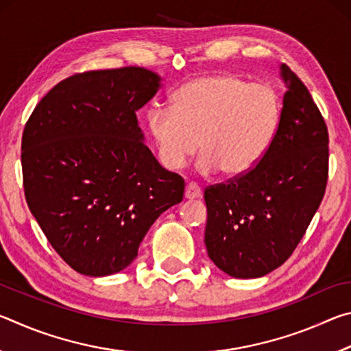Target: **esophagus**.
Masks as SVG:
<instances>
[{
    "label": "esophagus",
    "mask_w": 351,
    "mask_h": 351,
    "mask_svg": "<svg viewBox=\"0 0 351 351\" xmlns=\"http://www.w3.org/2000/svg\"><path fill=\"white\" fill-rule=\"evenodd\" d=\"M199 195H201V190L197 184H187L186 192H184V198L195 199V198H199Z\"/></svg>",
    "instance_id": "obj_1"
}]
</instances>
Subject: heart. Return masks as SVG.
I'll list each match as a JSON object with an SVG mask.
<instances>
[{"instance_id": "1", "label": "heart", "mask_w": 351, "mask_h": 351, "mask_svg": "<svg viewBox=\"0 0 351 351\" xmlns=\"http://www.w3.org/2000/svg\"><path fill=\"white\" fill-rule=\"evenodd\" d=\"M280 105L265 83L221 73L193 79L171 97V108L152 106L147 132L167 170H180L201 147L195 169L210 176L223 170L240 176L268 150L278 125Z\"/></svg>"}]
</instances>
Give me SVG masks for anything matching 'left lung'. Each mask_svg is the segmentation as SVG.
<instances>
[{"mask_svg":"<svg viewBox=\"0 0 351 351\" xmlns=\"http://www.w3.org/2000/svg\"><path fill=\"white\" fill-rule=\"evenodd\" d=\"M277 132L258 164L207 187L204 243L209 258L235 278L269 274L299 245L324 198L328 132L310 91L287 64Z\"/></svg>","mask_w":351,"mask_h":351,"instance_id":"8db88e82","label":"left lung"}]
</instances>
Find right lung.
<instances>
[{
	"mask_svg": "<svg viewBox=\"0 0 351 351\" xmlns=\"http://www.w3.org/2000/svg\"><path fill=\"white\" fill-rule=\"evenodd\" d=\"M161 82L139 66L75 74L52 88L26 123L27 206L83 276L125 269L156 218L182 201V178L161 167L136 117Z\"/></svg>",
	"mask_w": 351,
	"mask_h": 351,
	"instance_id": "1",
	"label": "right lung"
}]
</instances>
